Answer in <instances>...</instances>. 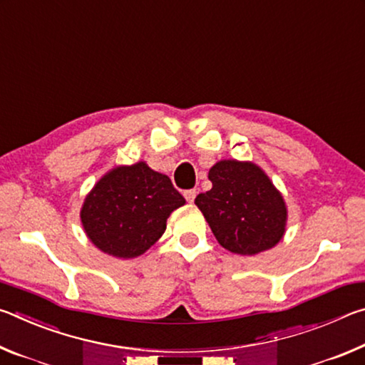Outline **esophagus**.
I'll use <instances>...</instances> for the list:
<instances>
[{
	"instance_id": "obj_1",
	"label": "esophagus",
	"mask_w": 365,
	"mask_h": 365,
	"mask_svg": "<svg viewBox=\"0 0 365 365\" xmlns=\"http://www.w3.org/2000/svg\"><path fill=\"white\" fill-rule=\"evenodd\" d=\"M196 193H197L196 190H187V191H185V193H183V196H185V200H187L188 202H193L195 197H196Z\"/></svg>"
}]
</instances>
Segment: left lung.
Returning a JSON list of instances; mask_svg holds the SVG:
<instances>
[{"label": "left lung", "instance_id": "obj_1", "mask_svg": "<svg viewBox=\"0 0 365 365\" xmlns=\"http://www.w3.org/2000/svg\"><path fill=\"white\" fill-rule=\"evenodd\" d=\"M207 177L212 188L197 195L195 205L220 246L256 256L280 243L287 232V202L257 164L220 159Z\"/></svg>", "mask_w": 365, "mask_h": 365}]
</instances>
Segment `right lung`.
<instances>
[{
    "mask_svg": "<svg viewBox=\"0 0 365 365\" xmlns=\"http://www.w3.org/2000/svg\"><path fill=\"white\" fill-rule=\"evenodd\" d=\"M185 205L170 178L145 160L108 170L80 209V222L104 255L133 259L163 237L169 215Z\"/></svg>",
    "mask_w": 365,
    "mask_h": 365,
    "instance_id": "1",
    "label": "right lung"
}]
</instances>
